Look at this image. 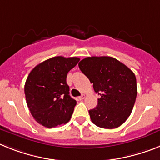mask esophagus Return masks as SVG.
Wrapping results in <instances>:
<instances>
[{
    "label": "esophagus",
    "mask_w": 160,
    "mask_h": 160,
    "mask_svg": "<svg viewBox=\"0 0 160 160\" xmlns=\"http://www.w3.org/2000/svg\"><path fill=\"white\" fill-rule=\"evenodd\" d=\"M85 97H86V96H85V95H84V94H83L82 96L80 97V98H79V99H80V100H84V99L85 98Z\"/></svg>",
    "instance_id": "esophagus-1"
}]
</instances>
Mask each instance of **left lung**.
Wrapping results in <instances>:
<instances>
[{
    "label": "left lung",
    "instance_id": "obj_1",
    "mask_svg": "<svg viewBox=\"0 0 160 160\" xmlns=\"http://www.w3.org/2000/svg\"><path fill=\"white\" fill-rule=\"evenodd\" d=\"M80 71L100 95L98 106L89 110L91 120L102 128H115L127 120L136 101V76L112 57H88L79 62Z\"/></svg>",
    "mask_w": 160,
    "mask_h": 160
}]
</instances>
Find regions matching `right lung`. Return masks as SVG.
I'll return each instance as SVG.
<instances>
[{"mask_svg": "<svg viewBox=\"0 0 160 160\" xmlns=\"http://www.w3.org/2000/svg\"><path fill=\"white\" fill-rule=\"evenodd\" d=\"M80 58H51L36 66L27 78L24 92L30 112L36 121L46 128L68 123L76 101L69 95L67 76Z\"/></svg>", "mask_w": 160, "mask_h": 160, "instance_id": "1", "label": "right lung"}]
</instances>
